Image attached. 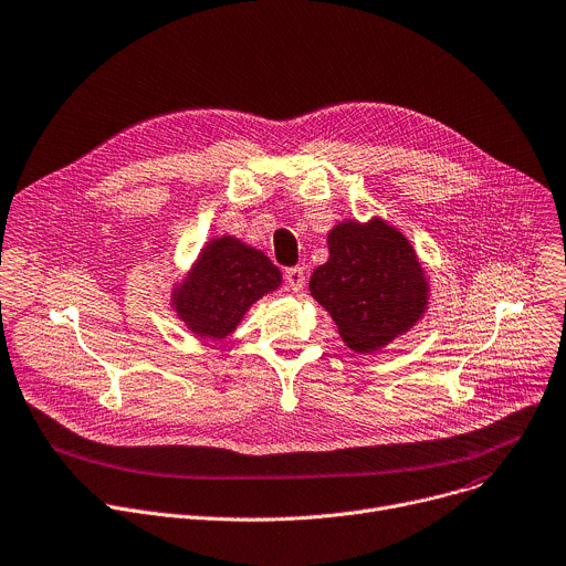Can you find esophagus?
<instances>
[{
  "mask_svg": "<svg viewBox=\"0 0 566 566\" xmlns=\"http://www.w3.org/2000/svg\"><path fill=\"white\" fill-rule=\"evenodd\" d=\"M284 280L291 291H300L304 286V271L300 266H291V269H286Z\"/></svg>",
  "mask_w": 566,
  "mask_h": 566,
  "instance_id": "1",
  "label": "esophagus"
}]
</instances>
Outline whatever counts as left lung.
<instances>
[{
	"label": "left lung",
	"mask_w": 566,
	"mask_h": 566,
	"mask_svg": "<svg viewBox=\"0 0 566 566\" xmlns=\"http://www.w3.org/2000/svg\"><path fill=\"white\" fill-rule=\"evenodd\" d=\"M312 295L354 352H375L413 327L427 306V282L410 243L384 221L338 223L329 260L310 280Z\"/></svg>",
	"instance_id": "left-lung-1"
}]
</instances>
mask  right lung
<instances>
[{"mask_svg": "<svg viewBox=\"0 0 566 566\" xmlns=\"http://www.w3.org/2000/svg\"><path fill=\"white\" fill-rule=\"evenodd\" d=\"M282 282L280 269L260 250L232 237L214 239L202 250L174 302L191 332L226 338L234 332L248 306Z\"/></svg>", "mask_w": 566, "mask_h": 566, "instance_id": "right-lung-1", "label": "right lung"}]
</instances>
